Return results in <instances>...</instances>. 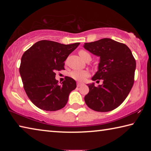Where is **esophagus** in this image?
Instances as JSON below:
<instances>
[{
    "label": "esophagus",
    "instance_id": "34e87169",
    "mask_svg": "<svg viewBox=\"0 0 151 151\" xmlns=\"http://www.w3.org/2000/svg\"><path fill=\"white\" fill-rule=\"evenodd\" d=\"M82 85H83V84L81 83H77V85H77L78 87H79V86H81Z\"/></svg>",
    "mask_w": 151,
    "mask_h": 151
}]
</instances>
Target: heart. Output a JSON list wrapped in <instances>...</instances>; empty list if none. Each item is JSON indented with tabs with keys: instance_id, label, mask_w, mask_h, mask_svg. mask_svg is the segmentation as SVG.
<instances>
[{
	"instance_id": "1",
	"label": "heart",
	"mask_w": 151,
	"mask_h": 151,
	"mask_svg": "<svg viewBox=\"0 0 151 151\" xmlns=\"http://www.w3.org/2000/svg\"><path fill=\"white\" fill-rule=\"evenodd\" d=\"M79 55L81 56V57L83 58L84 60H85L86 58H91V55L85 50H81L79 51ZM70 75L71 77L75 79L76 81H78L79 82H83L86 80V78L89 76L90 73L88 70H73L70 73Z\"/></svg>"
}]
</instances>
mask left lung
<instances>
[{
	"label": "left lung",
	"instance_id": "left-lung-1",
	"mask_svg": "<svg viewBox=\"0 0 151 151\" xmlns=\"http://www.w3.org/2000/svg\"><path fill=\"white\" fill-rule=\"evenodd\" d=\"M84 48L100 57L92 80L103 81L97 87L94 83L87 85L86 105L97 112L112 111L123 103L133 86L136 61L131 50L123 43L107 38L85 43Z\"/></svg>",
	"mask_w": 151,
	"mask_h": 151
}]
</instances>
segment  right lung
I'll use <instances>...</instances> for the list:
<instances>
[{"label":"right lung","instance_id":"add662e5","mask_svg":"<svg viewBox=\"0 0 151 151\" xmlns=\"http://www.w3.org/2000/svg\"><path fill=\"white\" fill-rule=\"evenodd\" d=\"M79 42L63 45L51 40L36 42L22 56L19 72L24 89L36 106L47 111L63 109L76 81L66 76L61 85L55 79L57 70H65L64 62Z\"/></svg>","mask_w":151,"mask_h":151}]
</instances>
